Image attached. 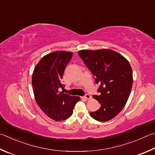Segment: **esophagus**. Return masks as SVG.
<instances>
[{"label": "esophagus", "mask_w": 155, "mask_h": 155, "mask_svg": "<svg viewBox=\"0 0 155 155\" xmlns=\"http://www.w3.org/2000/svg\"><path fill=\"white\" fill-rule=\"evenodd\" d=\"M83 98H85V99H86V100H89V99H91V96L89 94H87V95H85V96H83Z\"/></svg>", "instance_id": "34e87169"}]
</instances>
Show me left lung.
Returning a JSON list of instances; mask_svg holds the SVG:
<instances>
[{
  "label": "left lung",
  "mask_w": 155,
  "mask_h": 155,
  "mask_svg": "<svg viewBox=\"0 0 155 155\" xmlns=\"http://www.w3.org/2000/svg\"><path fill=\"white\" fill-rule=\"evenodd\" d=\"M78 55L99 84V95H93L100 104L90 116L98 121H108L122 110L130 95L133 72L128 60L113 50H80Z\"/></svg>",
  "instance_id": "1"
}]
</instances>
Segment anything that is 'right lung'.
Returning a JSON list of instances; mask_svg holds the SVG:
<instances>
[{"mask_svg": "<svg viewBox=\"0 0 155 155\" xmlns=\"http://www.w3.org/2000/svg\"><path fill=\"white\" fill-rule=\"evenodd\" d=\"M72 52L56 51L41 58L34 69L32 85L36 103L50 119L60 121L72 114L80 97L60 91L64 70L72 57Z\"/></svg>", "mask_w": 155, "mask_h": 155, "instance_id": "add662e5", "label": "right lung"}]
</instances>
